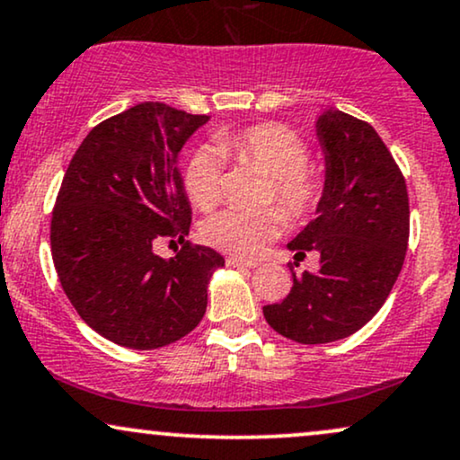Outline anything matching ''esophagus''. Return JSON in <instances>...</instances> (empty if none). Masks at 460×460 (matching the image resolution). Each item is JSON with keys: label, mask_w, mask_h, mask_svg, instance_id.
<instances>
[{"label": "esophagus", "mask_w": 460, "mask_h": 460, "mask_svg": "<svg viewBox=\"0 0 460 460\" xmlns=\"http://www.w3.org/2000/svg\"><path fill=\"white\" fill-rule=\"evenodd\" d=\"M226 265H229V268H257V263L244 261V259L240 257H226Z\"/></svg>", "instance_id": "esophagus-1"}]
</instances>
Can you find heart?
Returning <instances> with one entry per match:
<instances>
[{"label":"heart","instance_id":"obj_1","mask_svg":"<svg viewBox=\"0 0 460 460\" xmlns=\"http://www.w3.org/2000/svg\"><path fill=\"white\" fill-rule=\"evenodd\" d=\"M214 147L220 156L242 164H252L270 175L265 203L276 208L261 212L223 209L201 225V237L216 251L252 259L283 229V216L289 223H304L317 212L328 188L325 171L308 160V143L300 132L280 121H261L246 128L218 132ZM181 184L188 201L212 209L223 197V164L209 149H197L186 160Z\"/></svg>","mask_w":460,"mask_h":460}]
</instances>
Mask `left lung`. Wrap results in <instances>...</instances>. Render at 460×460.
<instances>
[{"label":"left lung","instance_id":"obj_1","mask_svg":"<svg viewBox=\"0 0 460 460\" xmlns=\"http://www.w3.org/2000/svg\"><path fill=\"white\" fill-rule=\"evenodd\" d=\"M317 135L328 188L317 218L289 242V251L297 261L317 252L319 270L293 272L289 296L263 306L265 321L302 345L347 339L367 325L390 296L409 242L405 177L377 130L328 111Z\"/></svg>","mask_w":460,"mask_h":460}]
</instances>
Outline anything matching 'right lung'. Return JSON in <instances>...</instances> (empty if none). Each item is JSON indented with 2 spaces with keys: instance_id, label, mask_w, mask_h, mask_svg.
Masks as SVG:
<instances>
[{
  "instance_id": "add662e5",
  "label": "right lung",
  "mask_w": 460,
  "mask_h": 460,
  "mask_svg": "<svg viewBox=\"0 0 460 460\" xmlns=\"http://www.w3.org/2000/svg\"><path fill=\"white\" fill-rule=\"evenodd\" d=\"M208 115L141 102L93 126L72 156L51 216V254L79 317L111 342L158 349L203 319L225 259L186 240L192 209L175 167ZM180 241L175 258L153 252Z\"/></svg>"
}]
</instances>
